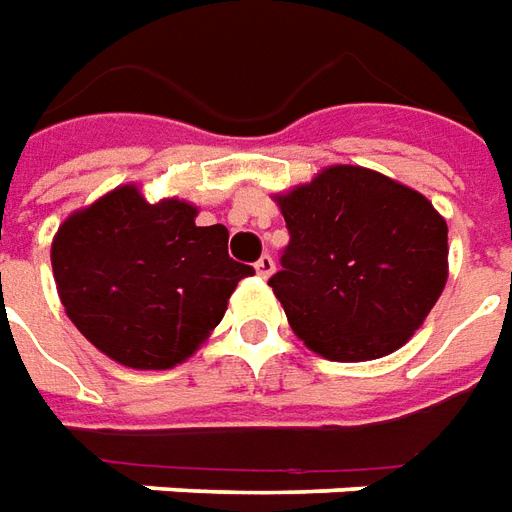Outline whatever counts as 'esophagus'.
Returning a JSON list of instances; mask_svg holds the SVG:
<instances>
[{
  "instance_id": "34e87169",
  "label": "esophagus",
  "mask_w": 512,
  "mask_h": 512,
  "mask_svg": "<svg viewBox=\"0 0 512 512\" xmlns=\"http://www.w3.org/2000/svg\"><path fill=\"white\" fill-rule=\"evenodd\" d=\"M256 272H259L261 278H270L272 272H275V261H272V256H267V253H264V256L256 261Z\"/></svg>"
}]
</instances>
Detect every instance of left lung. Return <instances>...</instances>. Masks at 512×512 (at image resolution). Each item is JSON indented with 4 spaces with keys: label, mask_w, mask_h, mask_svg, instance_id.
Here are the masks:
<instances>
[{
    "label": "left lung",
    "mask_w": 512,
    "mask_h": 512,
    "mask_svg": "<svg viewBox=\"0 0 512 512\" xmlns=\"http://www.w3.org/2000/svg\"><path fill=\"white\" fill-rule=\"evenodd\" d=\"M275 201L292 240L270 286L294 335L335 363L401 349L447 283V223L434 204L346 163Z\"/></svg>",
    "instance_id": "left-lung-1"
}]
</instances>
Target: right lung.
Listing matches in <instances>:
<instances>
[{"label":"right lung","instance_id":"right-lung-1","mask_svg":"<svg viewBox=\"0 0 512 512\" xmlns=\"http://www.w3.org/2000/svg\"><path fill=\"white\" fill-rule=\"evenodd\" d=\"M182 199L149 204L119 185L67 215L51 267L70 322L95 349L136 371L185 363L220 324L253 267L229 259L226 226H196Z\"/></svg>","mask_w":512,"mask_h":512}]
</instances>
